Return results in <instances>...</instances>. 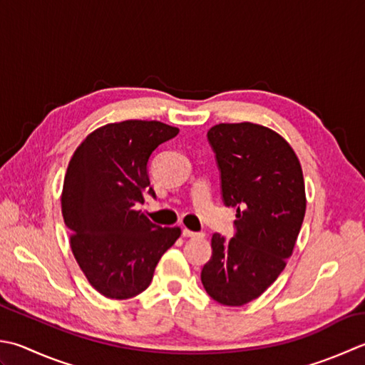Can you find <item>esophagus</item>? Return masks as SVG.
Here are the masks:
<instances>
[{
	"label": "esophagus",
	"instance_id": "34e87169",
	"mask_svg": "<svg viewBox=\"0 0 365 365\" xmlns=\"http://www.w3.org/2000/svg\"><path fill=\"white\" fill-rule=\"evenodd\" d=\"M182 234H183V237H204V234H201V232H192V231L187 230V227H185V230L182 231Z\"/></svg>",
	"mask_w": 365,
	"mask_h": 365
}]
</instances>
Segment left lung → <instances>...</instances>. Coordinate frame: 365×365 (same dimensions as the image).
<instances>
[{
    "label": "left lung",
    "mask_w": 365,
    "mask_h": 365,
    "mask_svg": "<svg viewBox=\"0 0 365 365\" xmlns=\"http://www.w3.org/2000/svg\"><path fill=\"white\" fill-rule=\"evenodd\" d=\"M207 139L223 202L237 207V220L232 239L212 235L201 280L213 301L240 307L259 297L292 255L307 205L302 168L288 142L266 126L220 123Z\"/></svg>",
    "instance_id": "1"
}]
</instances>
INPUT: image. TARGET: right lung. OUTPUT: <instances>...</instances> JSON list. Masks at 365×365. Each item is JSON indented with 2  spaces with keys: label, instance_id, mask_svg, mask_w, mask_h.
Instances as JSON below:
<instances>
[{
  "label": "right lung",
  "instance_id": "add662e5",
  "mask_svg": "<svg viewBox=\"0 0 365 365\" xmlns=\"http://www.w3.org/2000/svg\"><path fill=\"white\" fill-rule=\"evenodd\" d=\"M177 134L178 128L155 120L109 123L88 134L69 161L63 218L78 267L99 294L118 301L140 294L180 237V227L153 225L138 210L145 192L156 197L150 155Z\"/></svg>",
  "mask_w": 365,
  "mask_h": 365
}]
</instances>
